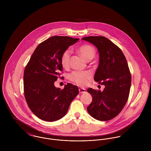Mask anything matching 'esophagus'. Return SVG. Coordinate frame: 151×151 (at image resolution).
<instances>
[{
  "mask_svg": "<svg viewBox=\"0 0 151 151\" xmlns=\"http://www.w3.org/2000/svg\"><path fill=\"white\" fill-rule=\"evenodd\" d=\"M86 92V89L84 88H79V92L80 93H84Z\"/></svg>",
  "mask_w": 151,
  "mask_h": 151,
  "instance_id": "34e87169",
  "label": "esophagus"
}]
</instances>
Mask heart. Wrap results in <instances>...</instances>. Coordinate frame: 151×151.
I'll return each mask as SVG.
<instances>
[{
  "mask_svg": "<svg viewBox=\"0 0 151 151\" xmlns=\"http://www.w3.org/2000/svg\"><path fill=\"white\" fill-rule=\"evenodd\" d=\"M79 53L86 59V60H91L96 55V50L91 45L85 44L81 45L78 49ZM71 50L67 49L62 53L60 58V63L62 65L67 68L70 63ZM91 77V74L87 71H72L68 76V78L71 81L76 84L79 86H86Z\"/></svg>",
  "mask_w": 151,
  "mask_h": 151,
  "instance_id": "obj_1",
  "label": "heart"
}]
</instances>
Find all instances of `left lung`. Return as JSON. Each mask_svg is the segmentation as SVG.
<instances>
[{
  "mask_svg": "<svg viewBox=\"0 0 151 151\" xmlns=\"http://www.w3.org/2000/svg\"><path fill=\"white\" fill-rule=\"evenodd\" d=\"M82 40L98 48L99 63L94 80L105 86L102 92L87 89L92 96L87 110L94 119L108 121L121 112L129 98L131 76L127 62L122 50L105 37L90 36Z\"/></svg>",
  "mask_w": 151,
  "mask_h": 151,
  "instance_id": "1",
  "label": "left lung"
}]
</instances>
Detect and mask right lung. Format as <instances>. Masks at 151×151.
Returning <instances> with one entry per match:
<instances>
[{"label": "right lung", "instance_id": "obj_1", "mask_svg": "<svg viewBox=\"0 0 151 151\" xmlns=\"http://www.w3.org/2000/svg\"><path fill=\"white\" fill-rule=\"evenodd\" d=\"M78 41L66 36H53L40 43L26 65L24 73V94L32 112L46 122L56 121L67 112L78 94V87L70 83L61 89L54 86L60 77L62 53Z\"/></svg>", "mask_w": 151, "mask_h": 151}]
</instances>
